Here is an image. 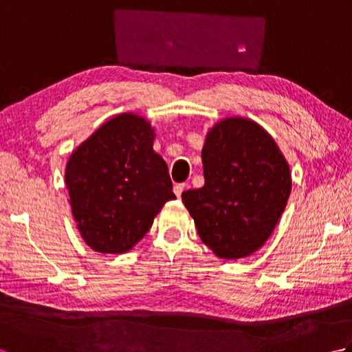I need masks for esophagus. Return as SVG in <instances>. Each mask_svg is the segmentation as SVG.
Returning <instances> with one entry per match:
<instances>
[{
  "mask_svg": "<svg viewBox=\"0 0 352 352\" xmlns=\"http://www.w3.org/2000/svg\"><path fill=\"white\" fill-rule=\"evenodd\" d=\"M184 189H186V184L184 183H180V184H175L174 186V193L177 195V198L182 197V193H183Z\"/></svg>",
  "mask_w": 352,
  "mask_h": 352,
  "instance_id": "esophagus-1",
  "label": "esophagus"
}]
</instances>
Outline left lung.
<instances>
[{
  "label": "left lung",
  "instance_id": "1",
  "mask_svg": "<svg viewBox=\"0 0 352 352\" xmlns=\"http://www.w3.org/2000/svg\"><path fill=\"white\" fill-rule=\"evenodd\" d=\"M204 186L182 199L201 241L223 260L258 251L286 208L292 175L274 138L252 119L223 118L203 146Z\"/></svg>",
  "mask_w": 352,
  "mask_h": 352
}]
</instances>
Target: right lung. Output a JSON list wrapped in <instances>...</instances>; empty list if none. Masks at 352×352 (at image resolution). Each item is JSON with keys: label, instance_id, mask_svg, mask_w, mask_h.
Listing matches in <instances>:
<instances>
[{"label": "right lung", "instance_id": "1", "mask_svg": "<svg viewBox=\"0 0 352 352\" xmlns=\"http://www.w3.org/2000/svg\"><path fill=\"white\" fill-rule=\"evenodd\" d=\"M146 118L125 111L104 122L66 163L65 182L80 236L101 254H124L175 199L168 164L153 149Z\"/></svg>", "mask_w": 352, "mask_h": 352}]
</instances>
